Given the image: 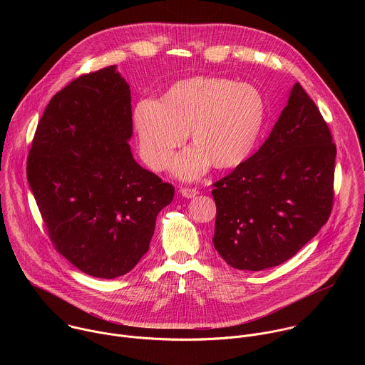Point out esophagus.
Wrapping results in <instances>:
<instances>
[{"instance_id":"1","label":"esophagus","mask_w":365,"mask_h":365,"mask_svg":"<svg viewBox=\"0 0 365 365\" xmlns=\"http://www.w3.org/2000/svg\"><path fill=\"white\" fill-rule=\"evenodd\" d=\"M179 192H180V195H182L183 197H187V199H192V197H195L196 195H199V190H197V189H190V187H182Z\"/></svg>"}]
</instances>
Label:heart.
<instances>
[{"mask_svg":"<svg viewBox=\"0 0 365 365\" xmlns=\"http://www.w3.org/2000/svg\"><path fill=\"white\" fill-rule=\"evenodd\" d=\"M267 106L257 86L220 76H193L173 83L160 102L144 98L133 108L141 159L163 169L186 135L195 145L179 153L170 169L183 180L200 178L214 165L244 163L264 128Z\"/></svg>","mask_w":365,"mask_h":365,"instance_id":"1","label":"heart"}]
</instances>
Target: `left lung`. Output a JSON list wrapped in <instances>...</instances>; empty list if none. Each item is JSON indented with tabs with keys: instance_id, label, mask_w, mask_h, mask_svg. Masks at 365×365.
I'll list each match as a JSON object with an SVG mask.
<instances>
[{
	"instance_id": "obj_1",
	"label": "left lung",
	"mask_w": 365,
	"mask_h": 365,
	"mask_svg": "<svg viewBox=\"0 0 365 365\" xmlns=\"http://www.w3.org/2000/svg\"><path fill=\"white\" fill-rule=\"evenodd\" d=\"M336 147L299 82L269 138L214 183L215 250L238 270L284 263L327 224L334 200Z\"/></svg>"
}]
</instances>
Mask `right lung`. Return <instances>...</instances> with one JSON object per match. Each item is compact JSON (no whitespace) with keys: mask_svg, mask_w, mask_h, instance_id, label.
<instances>
[{"mask_svg":"<svg viewBox=\"0 0 365 365\" xmlns=\"http://www.w3.org/2000/svg\"><path fill=\"white\" fill-rule=\"evenodd\" d=\"M130 85L117 66L83 75L50 99L27 160L48 237L81 272L115 279L148 251L175 189L133 158Z\"/></svg>","mask_w":365,"mask_h":365,"instance_id":"1","label":"right lung"}]
</instances>
